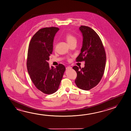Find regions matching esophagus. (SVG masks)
<instances>
[{
  "label": "esophagus",
  "mask_w": 131,
  "mask_h": 131,
  "mask_svg": "<svg viewBox=\"0 0 131 131\" xmlns=\"http://www.w3.org/2000/svg\"><path fill=\"white\" fill-rule=\"evenodd\" d=\"M71 68H72V67H67V68H66V69H67V70H68V69H71Z\"/></svg>",
  "instance_id": "34e87169"
}]
</instances>
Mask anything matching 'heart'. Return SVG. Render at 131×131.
<instances>
[{
    "label": "heart",
    "mask_w": 131,
    "mask_h": 131,
    "mask_svg": "<svg viewBox=\"0 0 131 131\" xmlns=\"http://www.w3.org/2000/svg\"><path fill=\"white\" fill-rule=\"evenodd\" d=\"M66 39L68 44L71 43L74 41H76L75 37L71 33H68L66 35Z\"/></svg>",
    "instance_id": "1"
}]
</instances>
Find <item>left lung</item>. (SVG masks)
<instances>
[{
	"label": "left lung",
	"mask_w": 131,
	"mask_h": 131,
	"mask_svg": "<svg viewBox=\"0 0 131 131\" xmlns=\"http://www.w3.org/2000/svg\"><path fill=\"white\" fill-rule=\"evenodd\" d=\"M79 30L83 37L81 53L77 62L84 61L85 67H73L77 73L75 84L78 88L89 90L97 86L104 73L106 53L99 36L90 27L81 26Z\"/></svg>",
	"instance_id": "1"
}]
</instances>
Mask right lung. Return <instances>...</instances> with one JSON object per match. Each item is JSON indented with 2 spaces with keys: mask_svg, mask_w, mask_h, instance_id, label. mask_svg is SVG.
Returning a JSON list of instances; mask_svg holds the SVG:
<instances>
[{
  "mask_svg": "<svg viewBox=\"0 0 131 131\" xmlns=\"http://www.w3.org/2000/svg\"><path fill=\"white\" fill-rule=\"evenodd\" d=\"M59 30L56 27L39 30L31 38L28 49V74L37 89L47 94L58 90L66 70L63 64L50 67L48 62L53 52L54 37Z\"/></svg>",
  "mask_w": 131,
  "mask_h": 131,
  "instance_id": "right-lung-1",
  "label": "right lung"
}]
</instances>
